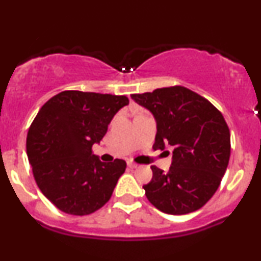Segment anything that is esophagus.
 <instances>
[{"mask_svg":"<svg viewBox=\"0 0 261 261\" xmlns=\"http://www.w3.org/2000/svg\"><path fill=\"white\" fill-rule=\"evenodd\" d=\"M127 166L130 169H136L137 164H136V163H134V162H127Z\"/></svg>","mask_w":261,"mask_h":261,"instance_id":"esophagus-1","label":"esophagus"}]
</instances>
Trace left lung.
<instances>
[{
	"label": "left lung",
	"mask_w": 261,
	"mask_h": 261,
	"mask_svg": "<svg viewBox=\"0 0 261 261\" xmlns=\"http://www.w3.org/2000/svg\"><path fill=\"white\" fill-rule=\"evenodd\" d=\"M131 98L155 119L153 149L174 147L168 172L150 166L153 177L143 186L146 197L166 214L200 209L220 186L230 161V130L222 114L208 99L184 86L134 93Z\"/></svg>",
	"instance_id": "left-lung-1"
}]
</instances>
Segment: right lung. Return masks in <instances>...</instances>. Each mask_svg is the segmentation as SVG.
I'll use <instances>...</instances> for the list:
<instances>
[{
	"mask_svg": "<svg viewBox=\"0 0 261 261\" xmlns=\"http://www.w3.org/2000/svg\"><path fill=\"white\" fill-rule=\"evenodd\" d=\"M126 96L63 91L41 107L27 137L28 158L40 191L62 212L89 215L111 199L126 163L92 154Z\"/></svg>",
	"mask_w": 261,
	"mask_h": 261,
	"instance_id": "right-lung-1",
	"label": "right lung"
}]
</instances>
